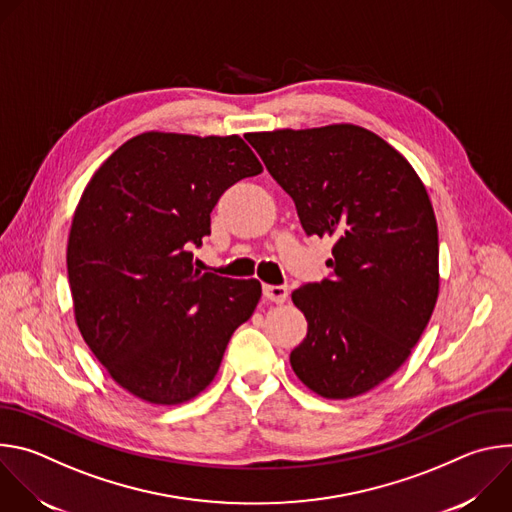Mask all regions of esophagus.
<instances>
[{
	"mask_svg": "<svg viewBox=\"0 0 512 512\" xmlns=\"http://www.w3.org/2000/svg\"><path fill=\"white\" fill-rule=\"evenodd\" d=\"M263 296L273 304H283L287 300L285 285H263Z\"/></svg>",
	"mask_w": 512,
	"mask_h": 512,
	"instance_id": "1",
	"label": "esophagus"
}]
</instances>
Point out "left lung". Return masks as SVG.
Returning <instances> with one entry per match:
<instances>
[{
	"label": "left lung",
	"instance_id": "8db88e82",
	"mask_svg": "<svg viewBox=\"0 0 512 512\" xmlns=\"http://www.w3.org/2000/svg\"><path fill=\"white\" fill-rule=\"evenodd\" d=\"M273 180L296 202L308 237L334 239L330 277L291 300L308 320L289 362L326 399L389 379L437 302V223L425 186L391 145L358 125L251 133Z\"/></svg>",
	"mask_w": 512,
	"mask_h": 512
}]
</instances>
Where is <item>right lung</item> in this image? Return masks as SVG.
<instances>
[{
	"instance_id": "obj_1",
	"label": "right lung",
	"mask_w": 512,
	"mask_h": 512,
	"mask_svg": "<svg viewBox=\"0 0 512 512\" xmlns=\"http://www.w3.org/2000/svg\"><path fill=\"white\" fill-rule=\"evenodd\" d=\"M261 164L239 135L141 133L95 172L72 218L66 267L77 326L131 395L178 405L204 391L261 298L257 279L200 273L210 212Z\"/></svg>"
}]
</instances>
